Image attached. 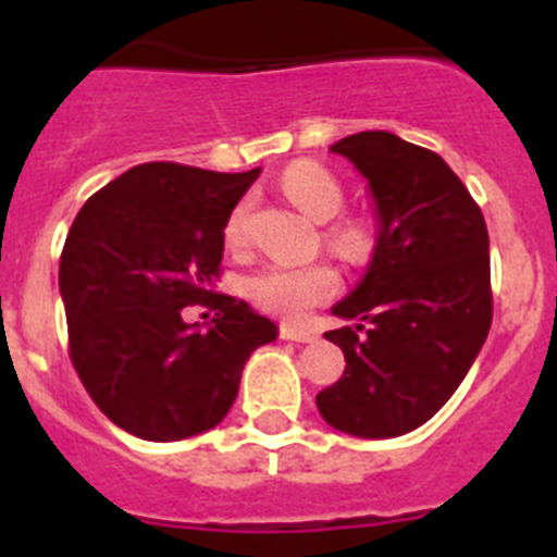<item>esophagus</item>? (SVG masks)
<instances>
[{"label":"esophagus","instance_id":"34e87169","mask_svg":"<svg viewBox=\"0 0 557 557\" xmlns=\"http://www.w3.org/2000/svg\"><path fill=\"white\" fill-rule=\"evenodd\" d=\"M278 334H282L284 339H295V343H314V339H318V332H314V329L293 326V323H282Z\"/></svg>","mask_w":557,"mask_h":557}]
</instances>
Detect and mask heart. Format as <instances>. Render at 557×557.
<instances>
[{
  "label": "heart",
  "mask_w": 557,
  "mask_h": 557,
  "mask_svg": "<svg viewBox=\"0 0 557 557\" xmlns=\"http://www.w3.org/2000/svg\"><path fill=\"white\" fill-rule=\"evenodd\" d=\"M282 189L304 214L318 223L337 218L346 191L332 172L312 161H298L282 175ZM225 245L243 248L250 234V200H239L225 220ZM329 243L339 250H359L366 245V231L359 223H337L329 228ZM339 289V273L326 262L314 264H264L245 282V293L259 309L298 321L318 304L334 298Z\"/></svg>",
  "instance_id": "b5f03b06"
}]
</instances>
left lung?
Here are the masks:
<instances>
[{
	"mask_svg": "<svg viewBox=\"0 0 557 557\" xmlns=\"http://www.w3.org/2000/svg\"><path fill=\"white\" fill-rule=\"evenodd\" d=\"M368 181L376 245L362 282L326 332L346 371L318 393V410L354 437H398L451 398L488 337L491 256L480 206L437 152L387 131L329 147Z\"/></svg>",
	"mask_w": 557,
	"mask_h": 557,
	"instance_id": "1",
	"label": "left lung"
}]
</instances>
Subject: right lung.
Returning <instances> with one entry per match:
<instances>
[{
    "label": "right lung",
    "mask_w": 557,
    "mask_h": 557,
    "mask_svg": "<svg viewBox=\"0 0 557 557\" xmlns=\"http://www.w3.org/2000/svg\"><path fill=\"white\" fill-rule=\"evenodd\" d=\"M259 178L150 161L83 203L61 253L69 357L120 430L170 444L228 416L250 354L278 329L214 293L231 209ZM191 302L218 308L209 330L184 324Z\"/></svg>",
    "instance_id": "1"
}]
</instances>
